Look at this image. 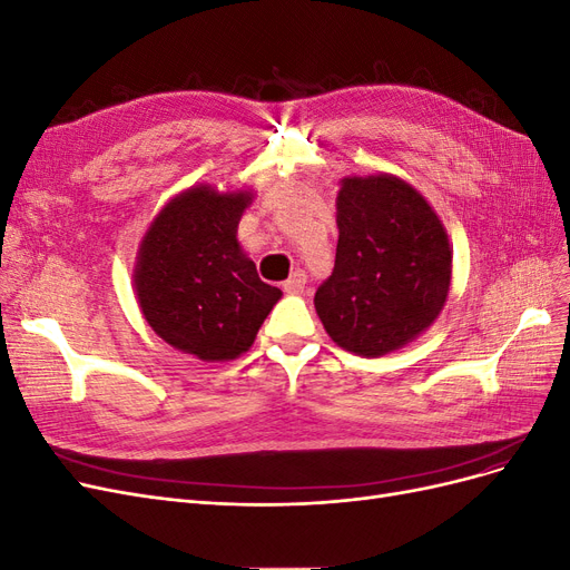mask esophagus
I'll list each match as a JSON object with an SVG mask.
<instances>
[{
  "mask_svg": "<svg viewBox=\"0 0 570 570\" xmlns=\"http://www.w3.org/2000/svg\"><path fill=\"white\" fill-rule=\"evenodd\" d=\"M304 285H306V273L297 268V271L289 273V278L283 283V289H285V292H292V295H295V292H302V289H304Z\"/></svg>",
  "mask_w": 570,
  "mask_h": 570,
  "instance_id": "esophagus-1",
  "label": "esophagus"
}]
</instances>
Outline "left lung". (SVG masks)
Here are the masks:
<instances>
[{
	"label": "left lung",
	"instance_id": "1",
	"mask_svg": "<svg viewBox=\"0 0 570 570\" xmlns=\"http://www.w3.org/2000/svg\"><path fill=\"white\" fill-rule=\"evenodd\" d=\"M333 275L316 312L337 347L375 358L433 325L450 295L452 249L416 187L390 174L342 178Z\"/></svg>",
	"mask_w": 570,
	"mask_h": 570
}]
</instances>
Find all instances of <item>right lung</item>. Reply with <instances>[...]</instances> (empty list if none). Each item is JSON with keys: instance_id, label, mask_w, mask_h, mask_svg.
<instances>
[{"instance_id": "1", "label": "right lung", "mask_w": 570, "mask_h": 570, "mask_svg": "<svg viewBox=\"0 0 570 570\" xmlns=\"http://www.w3.org/2000/svg\"><path fill=\"white\" fill-rule=\"evenodd\" d=\"M252 193L189 187L151 220L135 264V295L151 331L202 361L245 354L283 297L237 243Z\"/></svg>"}]
</instances>
